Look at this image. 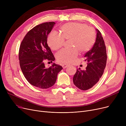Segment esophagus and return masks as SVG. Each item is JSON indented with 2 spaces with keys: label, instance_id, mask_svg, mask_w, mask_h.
<instances>
[{
  "label": "esophagus",
  "instance_id": "esophagus-1",
  "mask_svg": "<svg viewBox=\"0 0 126 126\" xmlns=\"http://www.w3.org/2000/svg\"><path fill=\"white\" fill-rule=\"evenodd\" d=\"M62 66L63 68L64 69H65V68H67V67H68V66H69V65L66 64H63L62 65Z\"/></svg>",
  "mask_w": 126,
  "mask_h": 126
}]
</instances>
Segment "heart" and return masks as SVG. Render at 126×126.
Here are the masks:
<instances>
[{
    "label": "heart",
    "instance_id": "heart-1",
    "mask_svg": "<svg viewBox=\"0 0 126 126\" xmlns=\"http://www.w3.org/2000/svg\"><path fill=\"white\" fill-rule=\"evenodd\" d=\"M60 34L56 32L50 33L47 38V44L54 50L61 48L65 40H69L71 47L64 48L57 55L58 62L70 64L76 60L79 50L82 53L88 51L95 43L96 34L94 30L86 24L79 22L66 23L60 28Z\"/></svg>",
    "mask_w": 126,
    "mask_h": 126
}]
</instances>
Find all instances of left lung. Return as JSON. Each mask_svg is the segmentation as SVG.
<instances>
[{"instance_id": "8db88e82", "label": "left lung", "mask_w": 126, "mask_h": 126, "mask_svg": "<svg viewBox=\"0 0 126 126\" xmlns=\"http://www.w3.org/2000/svg\"><path fill=\"white\" fill-rule=\"evenodd\" d=\"M96 31L95 42L84 56L85 61L87 62V67L83 70L78 68L73 78L75 86L82 90L92 88L98 82L106 65L107 57L104 39L100 31Z\"/></svg>"}]
</instances>
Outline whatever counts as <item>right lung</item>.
Listing matches in <instances>:
<instances>
[{"instance_id":"right-lung-1","label":"right lung","mask_w":126,"mask_h":126,"mask_svg":"<svg viewBox=\"0 0 126 126\" xmlns=\"http://www.w3.org/2000/svg\"><path fill=\"white\" fill-rule=\"evenodd\" d=\"M55 22L39 24L28 32L20 45V66L25 79L31 85L41 89H47L55 84L58 74L62 69L55 63L46 68L44 62H52L55 58L47 43L48 34Z\"/></svg>"}]
</instances>
